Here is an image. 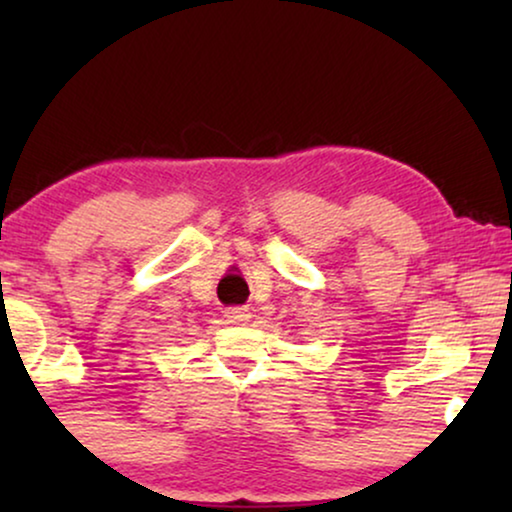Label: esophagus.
I'll list each match as a JSON object with an SVG mask.
<instances>
[{
    "mask_svg": "<svg viewBox=\"0 0 512 512\" xmlns=\"http://www.w3.org/2000/svg\"><path fill=\"white\" fill-rule=\"evenodd\" d=\"M251 312L247 310V307H228L226 310V319L230 321V324H244V321H249Z\"/></svg>",
    "mask_w": 512,
    "mask_h": 512,
    "instance_id": "1",
    "label": "esophagus"
}]
</instances>
